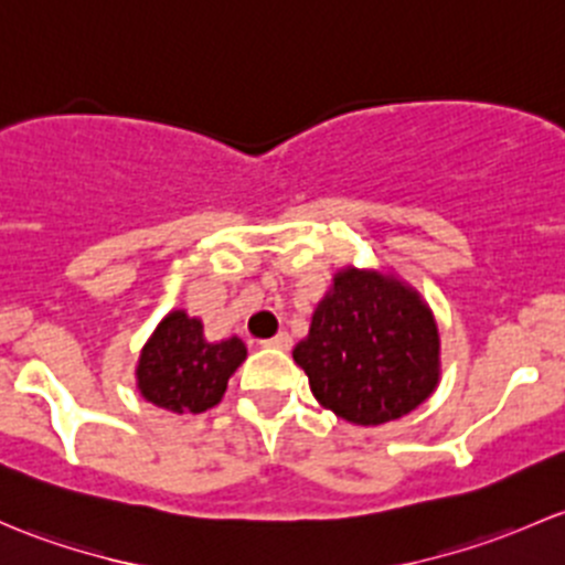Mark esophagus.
Wrapping results in <instances>:
<instances>
[{
	"mask_svg": "<svg viewBox=\"0 0 565 565\" xmlns=\"http://www.w3.org/2000/svg\"><path fill=\"white\" fill-rule=\"evenodd\" d=\"M266 348H277V351H290V345H294V340H290L288 331H280V334H275L271 340H264Z\"/></svg>",
	"mask_w": 565,
	"mask_h": 565,
	"instance_id": "esophagus-1",
	"label": "esophagus"
}]
</instances>
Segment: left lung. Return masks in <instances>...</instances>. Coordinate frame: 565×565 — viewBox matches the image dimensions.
Listing matches in <instances>:
<instances>
[{"label": "left lung", "mask_w": 565, "mask_h": 565, "mask_svg": "<svg viewBox=\"0 0 565 565\" xmlns=\"http://www.w3.org/2000/svg\"><path fill=\"white\" fill-rule=\"evenodd\" d=\"M438 326L392 277L345 269L312 316L294 359L318 403L362 427L394 422L438 383Z\"/></svg>", "instance_id": "obj_1"}]
</instances>
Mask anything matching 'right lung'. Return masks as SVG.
<instances>
[{
	"label": "right lung",
	"instance_id": "obj_1",
	"mask_svg": "<svg viewBox=\"0 0 565 565\" xmlns=\"http://www.w3.org/2000/svg\"><path fill=\"white\" fill-rule=\"evenodd\" d=\"M247 356L239 337L203 340V326L182 310L171 312L143 345L138 388L143 399L173 413H201L223 399L228 377Z\"/></svg>",
	"mask_w": 565,
	"mask_h": 565
}]
</instances>
